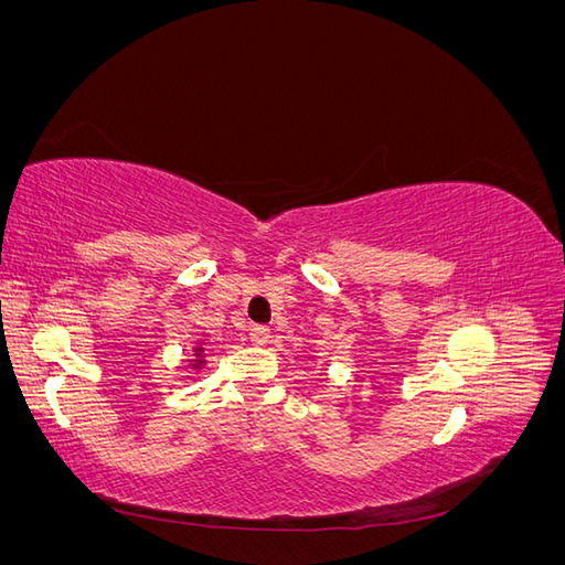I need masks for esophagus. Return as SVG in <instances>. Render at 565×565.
<instances>
[{"label": "esophagus", "mask_w": 565, "mask_h": 565, "mask_svg": "<svg viewBox=\"0 0 565 565\" xmlns=\"http://www.w3.org/2000/svg\"><path fill=\"white\" fill-rule=\"evenodd\" d=\"M249 341L256 347H266L270 341V330L266 328V324H254V328L249 330Z\"/></svg>", "instance_id": "esophagus-1"}]
</instances>
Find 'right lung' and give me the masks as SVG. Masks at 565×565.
I'll return each instance as SVG.
<instances>
[{"label": "right lung", "mask_w": 565, "mask_h": 565, "mask_svg": "<svg viewBox=\"0 0 565 565\" xmlns=\"http://www.w3.org/2000/svg\"><path fill=\"white\" fill-rule=\"evenodd\" d=\"M204 349H202V344H198V347H193V355L191 358H185V365L183 367H188V370H202L204 365H207V361H204Z\"/></svg>", "instance_id": "1"}]
</instances>
